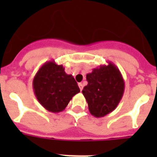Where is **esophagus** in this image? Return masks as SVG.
Returning <instances> with one entry per match:
<instances>
[{"label": "esophagus", "mask_w": 157, "mask_h": 157, "mask_svg": "<svg viewBox=\"0 0 157 157\" xmlns=\"http://www.w3.org/2000/svg\"><path fill=\"white\" fill-rule=\"evenodd\" d=\"M79 86V88H80V90H81V91L83 90V85H82V83H79L78 84Z\"/></svg>", "instance_id": "34e87169"}]
</instances>
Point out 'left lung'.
Returning <instances> with one entry per match:
<instances>
[{"label":"left lung","mask_w":157,"mask_h":157,"mask_svg":"<svg viewBox=\"0 0 157 157\" xmlns=\"http://www.w3.org/2000/svg\"><path fill=\"white\" fill-rule=\"evenodd\" d=\"M107 63L86 75L88 85L82 90L89 111L97 118L114 111L124 94V81L121 71L112 62Z\"/></svg>","instance_id":"obj_1"}]
</instances>
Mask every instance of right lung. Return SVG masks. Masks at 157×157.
Wrapping results in <instances>:
<instances>
[{
	"label": "right lung",
	"mask_w": 157,
	"mask_h": 157,
	"mask_svg": "<svg viewBox=\"0 0 157 157\" xmlns=\"http://www.w3.org/2000/svg\"><path fill=\"white\" fill-rule=\"evenodd\" d=\"M34 94L43 107L53 113L63 111L72 97L80 92L71 75L54 60L46 62L36 73L33 81Z\"/></svg>",
	"instance_id": "add662e5"
}]
</instances>
